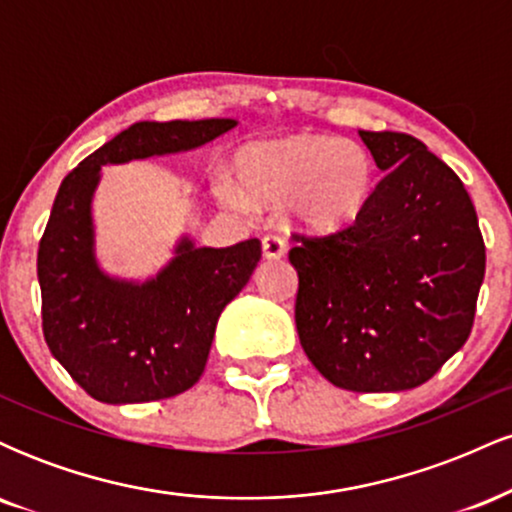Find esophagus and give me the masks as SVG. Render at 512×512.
<instances>
[{
  "label": "esophagus",
  "instance_id": "obj_1",
  "mask_svg": "<svg viewBox=\"0 0 512 512\" xmlns=\"http://www.w3.org/2000/svg\"><path fill=\"white\" fill-rule=\"evenodd\" d=\"M262 252L267 260H279V257L286 255V240L279 233H267L262 238Z\"/></svg>",
  "mask_w": 512,
  "mask_h": 512
}]
</instances>
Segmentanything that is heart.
I'll list each match as a JSON object with an SVG mask.
<instances>
[{
    "label": "heart",
    "instance_id": "obj_1",
    "mask_svg": "<svg viewBox=\"0 0 512 512\" xmlns=\"http://www.w3.org/2000/svg\"><path fill=\"white\" fill-rule=\"evenodd\" d=\"M236 168L250 197L267 204L291 199L296 221L313 233L351 226L366 209L375 182L366 146L330 134H293L252 144L240 151ZM216 195L233 207H245V195L233 180H216Z\"/></svg>",
    "mask_w": 512,
    "mask_h": 512
}]
</instances>
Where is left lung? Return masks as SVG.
I'll return each mask as SVG.
<instances>
[{
  "label": "left lung",
  "instance_id": "1",
  "mask_svg": "<svg viewBox=\"0 0 512 512\" xmlns=\"http://www.w3.org/2000/svg\"><path fill=\"white\" fill-rule=\"evenodd\" d=\"M385 170L361 216L327 236L293 233L296 330L332 385H424L462 349L486 269L462 180L404 132H358Z\"/></svg>",
  "mask_w": 512,
  "mask_h": 512
}]
</instances>
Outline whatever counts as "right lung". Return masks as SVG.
<instances>
[{
    "mask_svg": "<svg viewBox=\"0 0 512 512\" xmlns=\"http://www.w3.org/2000/svg\"><path fill=\"white\" fill-rule=\"evenodd\" d=\"M236 120L137 122L62 180L38 248L43 334L52 356L93 399L139 404L190 390L207 366L216 322L262 257L257 238L231 248L178 245L156 279L105 276L93 257L91 197L105 163L195 149Z\"/></svg>",
    "mask_w": 512,
    "mask_h": 512,
    "instance_id": "obj_1",
    "label": "right lung"
}]
</instances>
